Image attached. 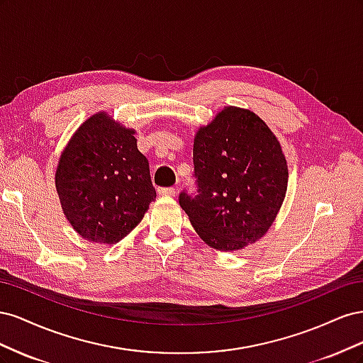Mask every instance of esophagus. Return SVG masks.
Masks as SVG:
<instances>
[{"mask_svg": "<svg viewBox=\"0 0 363 363\" xmlns=\"http://www.w3.org/2000/svg\"><path fill=\"white\" fill-rule=\"evenodd\" d=\"M157 192L162 196H174L175 195V189L174 188H159Z\"/></svg>", "mask_w": 363, "mask_h": 363, "instance_id": "34e87169", "label": "esophagus"}]
</instances>
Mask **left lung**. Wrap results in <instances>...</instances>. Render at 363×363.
Here are the masks:
<instances>
[{
  "instance_id": "obj_1",
  "label": "left lung",
  "mask_w": 363,
  "mask_h": 363,
  "mask_svg": "<svg viewBox=\"0 0 363 363\" xmlns=\"http://www.w3.org/2000/svg\"><path fill=\"white\" fill-rule=\"evenodd\" d=\"M199 195L180 194L195 232L218 251H238L263 238L288 191L279 139L248 108L227 106L195 133Z\"/></svg>"
}]
</instances>
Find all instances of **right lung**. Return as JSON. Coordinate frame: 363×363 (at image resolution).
Returning <instances> with one entry per match:
<instances>
[{"label": "right lung", "mask_w": 363, "mask_h": 363, "mask_svg": "<svg viewBox=\"0 0 363 363\" xmlns=\"http://www.w3.org/2000/svg\"><path fill=\"white\" fill-rule=\"evenodd\" d=\"M136 130L107 112L87 118L62 151L56 169L59 200L72 228L95 244H118L156 200L148 160Z\"/></svg>", "instance_id": "add662e5"}]
</instances>
